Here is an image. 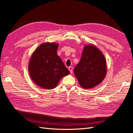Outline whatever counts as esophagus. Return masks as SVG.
<instances>
[{"label": "esophagus", "instance_id": "obj_1", "mask_svg": "<svg viewBox=\"0 0 133 133\" xmlns=\"http://www.w3.org/2000/svg\"><path fill=\"white\" fill-rule=\"evenodd\" d=\"M68 69H69V71L70 72V73H73V67H72V66H69V68H68Z\"/></svg>", "mask_w": 133, "mask_h": 133}]
</instances>
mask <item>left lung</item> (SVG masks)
<instances>
[{
	"label": "left lung",
	"mask_w": 133,
	"mask_h": 133,
	"mask_svg": "<svg viewBox=\"0 0 133 133\" xmlns=\"http://www.w3.org/2000/svg\"><path fill=\"white\" fill-rule=\"evenodd\" d=\"M107 62L102 52L92 44L84 47L82 57L74 72L84 89H89L101 83L107 74Z\"/></svg>",
	"instance_id": "obj_1"
}]
</instances>
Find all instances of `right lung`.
I'll use <instances>...</instances> for the list:
<instances>
[{"instance_id":"obj_1","label":"right lung","mask_w":133,"mask_h":133,"mask_svg":"<svg viewBox=\"0 0 133 133\" xmlns=\"http://www.w3.org/2000/svg\"><path fill=\"white\" fill-rule=\"evenodd\" d=\"M58 45L56 43H42L34 50L30 59L28 70L30 78L43 89H54L60 79L70 74L57 54Z\"/></svg>"}]
</instances>
